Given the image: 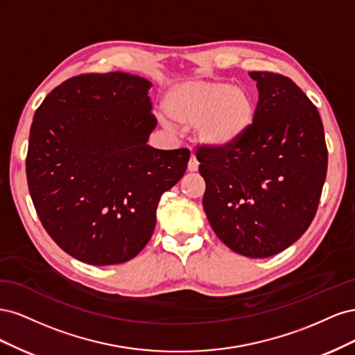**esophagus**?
<instances>
[{
	"label": "esophagus",
	"instance_id": "1",
	"mask_svg": "<svg viewBox=\"0 0 355 355\" xmlns=\"http://www.w3.org/2000/svg\"><path fill=\"white\" fill-rule=\"evenodd\" d=\"M198 159H197V157L196 155H191V158H189V163H188V170L189 171H197L198 170Z\"/></svg>",
	"mask_w": 355,
	"mask_h": 355
}]
</instances>
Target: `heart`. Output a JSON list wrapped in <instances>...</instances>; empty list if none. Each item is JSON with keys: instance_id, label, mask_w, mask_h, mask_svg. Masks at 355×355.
<instances>
[{"instance_id": "1", "label": "heart", "mask_w": 355, "mask_h": 355, "mask_svg": "<svg viewBox=\"0 0 355 355\" xmlns=\"http://www.w3.org/2000/svg\"><path fill=\"white\" fill-rule=\"evenodd\" d=\"M164 111L179 125H196L201 145L227 149L249 133L256 103L252 92L243 85L223 80H191L167 92Z\"/></svg>"}]
</instances>
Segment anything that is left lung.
Listing matches in <instances>:
<instances>
[{
    "mask_svg": "<svg viewBox=\"0 0 355 355\" xmlns=\"http://www.w3.org/2000/svg\"><path fill=\"white\" fill-rule=\"evenodd\" d=\"M259 102L253 125L227 149L200 146L202 207L235 253L270 257L313 222L327 173L324 128L315 106L284 75L249 72Z\"/></svg>",
    "mask_w": 355,
    "mask_h": 355,
    "instance_id": "left-lung-1",
    "label": "left lung"
}]
</instances>
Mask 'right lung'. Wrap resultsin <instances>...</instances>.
Listing matches in <instances>:
<instances>
[{"label":"right lung","mask_w":355,"mask_h":355,"mask_svg":"<svg viewBox=\"0 0 355 355\" xmlns=\"http://www.w3.org/2000/svg\"><path fill=\"white\" fill-rule=\"evenodd\" d=\"M151 83L125 72L83 73L35 111L26 155L42 227L75 259L115 265L151 240L161 196L184 176L187 148L155 149Z\"/></svg>","instance_id":"1"}]
</instances>
